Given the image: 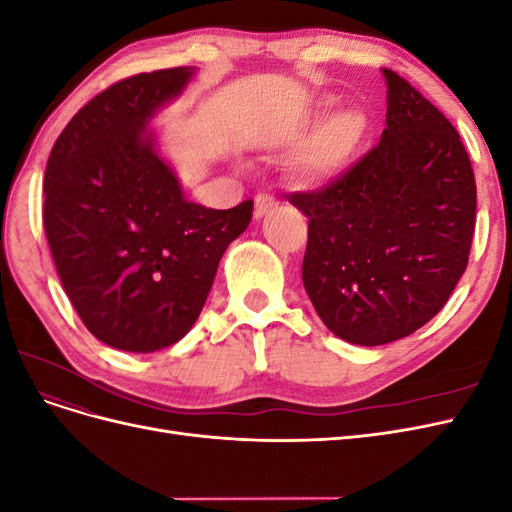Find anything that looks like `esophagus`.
<instances>
[{
    "label": "esophagus",
    "mask_w": 512,
    "mask_h": 512,
    "mask_svg": "<svg viewBox=\"0 0 512 512\" xmlns=\"http://www.w3.org/2000/svg\"><path fill=\"white\" fill-rule=\"evenodd\" d=\"M273 207H275V200H273L271 196L260 194V196H256V207H254V215H256V218H262V215L269 213Z\"/></svg>",
    "instance_id": "1"
}]
</instances>
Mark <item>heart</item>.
I'll return each instance as SVG.
<instances>
[{"label": "heart", "instance_id": "b5f03b06", "mask_svg": "<svg viewBox=\"0 0 512 512\" xmlns=\"http://www.w3.org/2000/svg\"><path fill=\"white\" fill-rule=\"evenodd\" d=\"M335 108L333 98H324L316 104L312 113L305 117L299 130V138H307L315 132L320 123L327 119ZM367 134V119L361 111H344L337 113L333 119H329L319 132L314 134L301 156H299V168L301 173L312 179H324L335 175L337 170H342L359 151L361 143L365 141Z\"/></svg>", "mask_w": 512, "mask_h": 512}]
</instances>
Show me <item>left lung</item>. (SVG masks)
I'll use <instances>...</instances> for the list:
<instances>
[{"label":"left lung","instance_id":"1","mask_svg":"<svg viewBox=\"0 0 512 512\" xmlns=\"http://www.w3.org/2000/svg\"><path fill=\"white\" fill-rule=\"evenodd\" d=\"M380 143L320 190L286 198L303 211V284L327 329L382 346L421 329L468 267L474 170L459 132L389 68Z\"/></svg>","mask_w":512,"mask_h":512}]
</instances>
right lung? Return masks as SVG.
Instances as JSON below:
<instances>
[{
	"label": "right lung",
	"instance_id": "obj_1",
	"mask_svg": "<svg viewBox=\"0 0 512 512\" xmlns=\"http://www.w3.org/2000/svg\"><path fill=\"white\" fill-rule=\"evenodd\" d=\"M194 68L128 76L89 100L44 170V232L68 299L106 346L153 352L192 329L254 200L207 209L153 149L147 121Z\"/></svg>",
	"mask_w": 512,
	"mask_h": 512
}]
</instances>
